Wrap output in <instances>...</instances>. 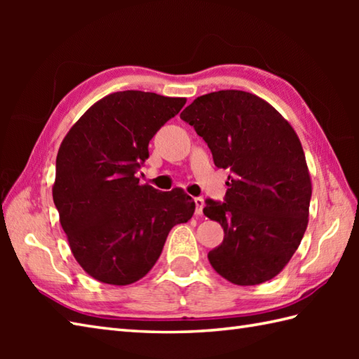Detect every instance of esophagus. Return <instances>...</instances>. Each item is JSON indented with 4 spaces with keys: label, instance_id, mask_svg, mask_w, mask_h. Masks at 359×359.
<instances>
[{
    "label": "esophagus",
    "instance_id": "esophagus-1",
    "mask_svg": "<svg viewBox=\"0 0 359 359\" xmlns=\"http://www.w3.org/2000/svg\"><path fill=\"white\" fill-rule=\"evenodd\" d=\"M196 216H202L203 215V207H205V201L202 197H196Z\"/></svg>",
    "mask_w": 359,
    "mask_h": 359
}]
</instances>
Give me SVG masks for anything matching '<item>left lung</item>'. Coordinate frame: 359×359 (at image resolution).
Listing matches in <instances>:
<instances>
[{"instance_id":"left-lung-1","label":"left lung","mask_w":359,"mask_h":359,"mask_svg":"<svg viewBox=\"0 0 359 359\" xmlns=\"http://www.w3.org/2000/svg\"><path fill=\"white\" fill-rule=\"evenodd\" d=\"M180 118L208 143L215 165L230 170L224 203L203 215L224 228L208 253L220 276L257 285L285 269L309 224L311 179L299 137L261 97L217 90L197 97Z\"/></svg>"}]
</instances>
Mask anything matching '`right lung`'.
Masks as SVG:
<instances>
[{
  "label": "right lung",
  "instance_id": "obj_1",
  "mask_svg": "<svg viewBox=\"0 0 359 359\" xmlns=\"http://www.w3.org/2000/svg\"><path fill=\"white\" fill-rule=\"evenodd\" d=\"M185 103L143 90L114 93L90 106L60 144L53 203L75 261L98 282L142 279L171 228L194 215L184 189L163 193L135 177L149 140Z\"/></svg>",
  "mask_w": 359,
  "mask_h": 359
}]
</instances>
